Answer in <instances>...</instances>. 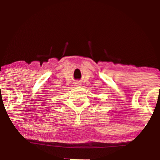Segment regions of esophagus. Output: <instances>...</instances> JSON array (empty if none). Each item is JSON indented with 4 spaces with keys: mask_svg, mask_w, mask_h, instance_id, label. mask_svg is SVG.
Segmentation results:
<instances>
[{
    "mask_svg": "<svg viewBox=\"0 0 160 160\" xmlns=\"http://www.w3.org/2000/svg\"><path fill=\"white\" fill-rule=\"evenodd\" d=\"M81 85V83H79V82H76L75 84H74V86L75 87H79Z\"/></svg>",
    "mask_w": 160,
    "mask_h": 160,
    "instance_id": "esophagus-1",
    "label": "esophagus"
}]
</instances>
